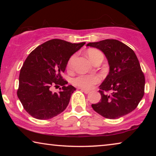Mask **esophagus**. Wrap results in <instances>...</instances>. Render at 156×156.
Here are the masks:
<instances>
[{
    "mask_svg": "<svg viewBox=\"0 0 156 156\" xmlns=\"http://www.w3.org/2000/svg\"><path fill=\"white\" fill-rule=\"evenodd\" d=\"M80 89H81V91H83V92L85 93V94H89V90H87V89H82V88H80Z\"/></svg>",
    "mask_w": 156,
    "mask_h": 156,
    "instance_id": "esophagus-1",
    "label": "esophagus"
}]
</instances>
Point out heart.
Returning <instances> with one entry per match:
<instances>
[{"label":"heart","instance_id":"obj_1","mask_svg":"<svg viewBox=\"0 0 156 156\" xmlns=\"http://www.w3.org/2000/svg\"><path fill=\"white\" fill-rule=\"evenodd\" d=\"M88 56L91 61L94 63L97 59L99 57H103V53L97 49H89L87 52ZM75 55H72L70 57L69 62L67 64V69H71L73 65V62L75 59ZM101 81V77L97 74H80L75 78L73 79L72 82L75 86H77L80 88L85 89H90L94 87V85L97 84Z\"/></svg>","mask_w":156,"mask_h":156}]
</instances>
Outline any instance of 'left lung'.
Instances as JSON below:
<instances>
[{
  "label": "left lung",
  "mask_w": 156,
  "mask_h": 156,
  "mask_svg": "<svg viewBox=\"0 0 156 156\" xmlns=\"http://www.w3.org/2000/svg\"><path fill=\"white\" fill-rule=\"evenodd\" d=\"M87 46L101 50L110 67L109 73L99 86L100 101L91 104V107L110 119H119L133 112L145 90V76L135 52L126 44L113 39L89 42Z\"/></svg>",
  "instance_id": "1"
}]
</instances>
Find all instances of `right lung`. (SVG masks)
<instances>
[{
  "label": "right lung",
  "mask_w": 156,
  "mask_h": 156,
  "mask_svg": "<svg viewBox=\"0 0 156 156\" xmlns=\"http://www.w3.org/2000/svg\"><path fill=\"white\" fill-rule=\"evenodd\" d=\"M85 44L52 39L37 47L23 63L17 95L24 109L40 120L52 119L67 108L76 90L62 76L70 57ZM62 87L59 93L52 87Z\"/></svg>",
  "instance_id": "right-lung-1"
}]
</instances>
